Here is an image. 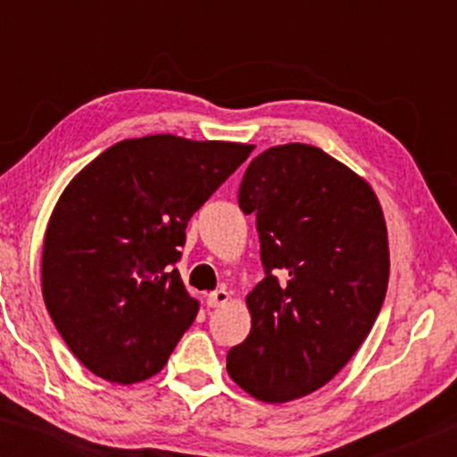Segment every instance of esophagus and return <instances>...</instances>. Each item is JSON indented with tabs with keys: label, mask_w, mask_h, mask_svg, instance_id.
Segmentation results:
<instances>
[{
	"label": "esophagus",
	"mask_w": 457,
	"mask_h": 457,
	"mask_svg": "<svg viewBox=\"0 0 457 457\" xmlns=\"http://www.w3.org/2000/svg\"><path fill=\"white\" fill-rule=\"evenodd\" d=\"M228 301H229V292L225 290V287H221V290H217V292H212V295H208V298H206L208 307H221Z\"/></svg>",
	"instance_id": "obj_1"
}]
</instances>
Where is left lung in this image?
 I'll use <instances>...</instances> for the list:
<instances>
[{
  "label": "left lung",
  "instance_id": "obj_1",
  "mask_svg": "<svg viewBox=\"0 0 457 457\" xmlns=\"http://www.w3.org/2000/svg\"><path fill=\"white\" fill-rule=\"evenodd\" d=\"M238 204L255 214L266 277L246 295L251 330L228 353V374L255 400H298L353 359L378 318L385 214L367 180L307 144L255 156Z\"/></svg>",
  "mask_w": 457,
  "mask_h": 457
}]
</instances>
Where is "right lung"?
Instances as JSON below:
<instances>
[{"label":"right lung","instance_id":"add662e5","mask_svg":"<svg viewBox=\"0 0 457 457\" xmlns=\"http://www.w3.org/2000/svg\"><path fill=\"white\" fill-rule=\"evenodd\" d=\"M253 145L176 135L124 139L57 199L43 243V298L98 378L159 374L197 316L176 262L187 223Z\"/></svg>","mask_w":457,"mask_h":457}]
</instances>
